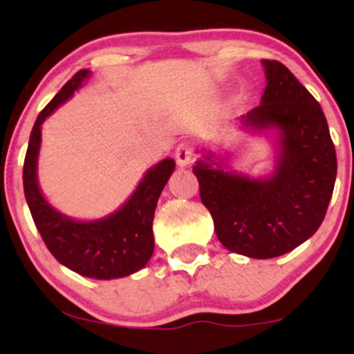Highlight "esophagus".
<instances>
[{
  "label": "esophagus",
  "instance_id": "1",
  "mask_svg": "<svg viewBox=\"0 0 354 354\" xmlns=\"http://www.w3.org/2000/svg\"><path fill=\"white\" fill-rule=\"evenodd\" d=\"M174 158H176L178 165L180 166H188L193 161L194 153L189 143H180L176 146V151H174Z\"/></svg>",
  "mask_w": 354,
  "mask_h": 354
}]
</instances>
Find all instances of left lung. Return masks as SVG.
Here are the masks:
<instances>
[{"label": "left lung", "instance_id": "8db88e82", "mask_svg": "<svg viewBox=\"0 0 354 354\" xmlns=\"http://www.w3.org/2000/svg\"><path fill=\"white\" fill-rule=\"evenodd\" d=\"M261 103L239 118L241 131L271 138L274 156L261 176L233 169V153L203 146L193 173L221 245L248 258L290 253L323 223L336 181L326 118L311 93L278 61L263 59Z\"/></svg>", "mask_w": 354, "mask_h": 354}]
</instances>
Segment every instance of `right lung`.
Listing matches in <instances>:
<instances>
[{"mask_svg": "<svg viewBox=\"0 0 354 354\" xmlns=\"http://www.w3.org/2000/svg\"><path fill=\"white\" fill-rule=\"evenodd\" d=\"M89 76V70L76 73L36 118L24 158L23 186L36 228L61 265L86 278L116 279L143 270L153 256L154 209L176 163L173 158H165L146 169L131 196L103 218L76 219L55 208L38 181L41 128L46 118L73 98Z\"/></svg>", "mask_w": 354, "mask_h": 354, "instance_id": "add662e5", "label": "right lung"}]
</instances>
